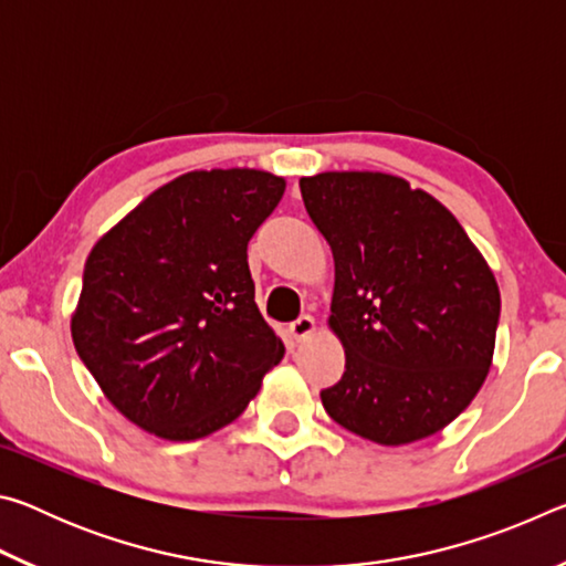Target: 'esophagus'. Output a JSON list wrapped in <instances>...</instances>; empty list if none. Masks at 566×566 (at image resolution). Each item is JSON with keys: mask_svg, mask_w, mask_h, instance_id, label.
<instances>
[{"mask_svg": "<svg viewBox=\"0 0 566 566\" xmlns=\"http://www.w3.org/2000/svg\"><path fill=\"white\" fill-rule=\"evenodd\" d=\"M312 332H314V319L310 317V314H304V317L294 319V322L290 324V334H292V337H294L296 342L306 339V337H310Z\"/></svg>", "mask_w": 566, "mask_h": 566, "instance_id": "obj_1", "label": "esophagus"}]
</instances>
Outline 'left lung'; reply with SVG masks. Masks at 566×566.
<instances>
[{"label": "left lung", "mask_w": 566, "mask_h": 566, "mask_svg": "<svg viewBox=\"0 0 566 566\" xmlns=\"http://www.w3.org/2000/svg\"><path fill=\"white\" fill-rule=\"evenodd\" d=\"M334 254L329 324L344 375L319 391L327 415L379 444L437 434L490 371L500 286L449 209L379 171L300 181Z\"/></svg>", "instance_id": "obj_1"}]
</instances>
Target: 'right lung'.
<instances>
[{"instance_id": "1", "label": "right lung", "mask_w": 566, "mask_h": 566, "mask_svg": "<svg viewBox=\"0 0 566 566\" xmlns=\"http://www.w3.org/2000/svg\"><path fill=\"white\" fill-rule=\"evenodd\" d=\"M282 195L284 179L266 171H189L94 244L72 339L137 427L171 442L212 434L284 357L247 262L249 239Z\"/></svg>"}]
</instances>
